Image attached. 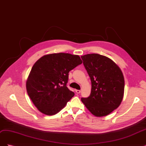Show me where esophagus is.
I'll use <instances>...</instances> for the list:
<instances>
[{"label":"esophagus","instance_id":"obj_1","mask_svg":"<svg viewBox=\"0 0 146 146\" xmlns=\"http://www.w3.org/2000/svg\"><path fill=\"white\" fill-rule=\"evenodd\" d=\"M76 93H77V94H79V93H80L81 91H80V90H76Z\"/></svg>","mask_w":146,"mask_h":146}]
</instances>
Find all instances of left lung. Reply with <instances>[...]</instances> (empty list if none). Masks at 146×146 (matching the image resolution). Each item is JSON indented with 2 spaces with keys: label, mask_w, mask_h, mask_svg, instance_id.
Returning <instances> with one entry per match:
<instances>
[{
  "label": "left lung",
  "mask_w": 146,
  "mask_h": 146,
  "mask_svg": "<svg viewBox=\"0 0 146 146\" xmlns=\"http://www.w3.org/2000/svg\"><path fill=\"white\" fill-rule=\"evenodd\" d=\"M91 81L89 97L82 102L98 117L107 116L120 105L124 92V78L121 69L108 57L98 54L82 56Z\"/></svg>",
  "instance_id": "left-lung-1"
}]
</instances>
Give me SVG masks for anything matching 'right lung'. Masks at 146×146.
Listing matches in <instances>:
<instances>
[{
	"mask_svg": "<svg viewBox=\"0 0 146 146\" xmlns=\"http://www.w3.org/2000/svg\"><path fill=\"white\" fill-rule=\"evenodd\" d=\"M82 63L78 55L58 53L43 56L34 64L26 88L39 111L54 115L65 107L74 96L67 87L69 72Z\"/></svg>",
	"mask_w": 146,
	"mask_h": 146,
	"instance_id": "right-lung-1",
	"label": "right lung"
}]
</instances>
